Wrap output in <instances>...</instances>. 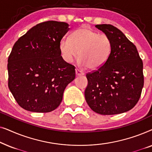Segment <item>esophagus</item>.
Instances as JSON below:
<instances>
[{
    "label": "esophagus",
    "instance_id": "esophagus-1",
    "mask_svg": "<svg viewBox=\"0 0 152 152\" xmlns=\"http://www.w3.org/2000/svg\"><path fill=\"white\" fill-rule=\"evenodd\" d=\"M75 72H76V75L77 76H82V75H84V72L82 71V70H80V69H77H77L75 70Z\"/></svg>",
    "mask_w": 152,
    "mask_h": 152
}]
</instances>
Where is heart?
Here are the masks:
<instances>
[{
	"instance_id": "1",
	"label": "heart",
	"mask_w": 152,
	"mask_h": 152,
	"mask_svg": "<svg viewBox=\"0 0 152 152\" xmlns=\"http://www.w3.org/2000/svg\"><path fill=\"white\" fill-rule=\"evenodd\" d=\"M59 50L63 59L70 63L75 58L88 69L101 68L109 59L112 50V42L106 34H99L86 26L75 30L70 39L63 38L59 42Z\"/></svg>"
}]
</instances>
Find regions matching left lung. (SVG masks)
Listing matches in <instances>:
<instances>
[{
  "instance_id": "1",
  "label": "left lung",
  "mask_w": 152,
  "mask_h": 152,
  "mask_svg": "<svg viewBox=\"0 0 152 152\" xmlns=\"http://www.w3.org/2000/svg\"><path fill=\"white\" fill-rule=\"evenodd\" d=\"M95 27L112 42L109 59L104 65L86 74L85 99L93 111L115 115L129 111L140 99L144 85L143 63L136 45L110 24Z\"/></svg>"
}]
</instances>
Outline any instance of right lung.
Masks as SVG:
<instances>
[{"label": "right lung", "instance_id": "add662e5", "mask_svg": "<svg viewBox=\"0 0 152 152\" xmlns=\"http://www.w3.org/2000/svg\"><path fill=\"white\" fill-rule=\"evenodd\" d=\"M70 30L65 22L37 24L18 39L8 58V87L23 109L48 113L59 107L75 67L66 62L59 42Z\"/></svg>", "mask_w": 152, "mask_h": 152}]
</instances>
